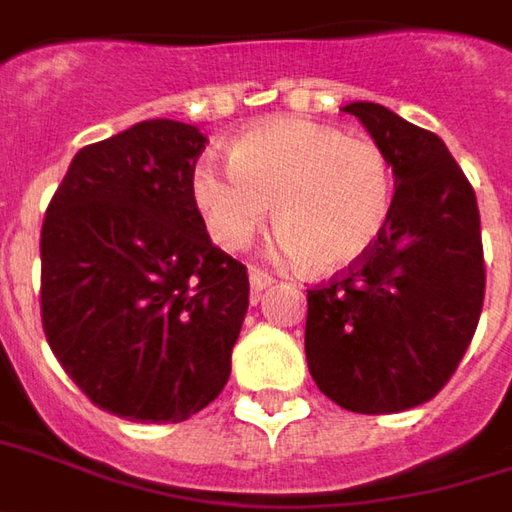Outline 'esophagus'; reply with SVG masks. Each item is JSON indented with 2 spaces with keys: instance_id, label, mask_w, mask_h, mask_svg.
<instances>
[{
  "instance_id": "1",
  "label": "esophagus",
  "mask_w": 512,
  "mask_h": 512,
  "mask_svg": "<svg viewBox=\"0 0 512 512\" xmlns=\"http://www.w3.org/2000/svg\"><path fill=\"white\" fill-rule=\"evenodd\" d=\"M248 278H250V295H253V298H259V295H262L267 287H273V281H276L270 273H264V270H259V267H250Z\"/></svg>"
}]
</instances>
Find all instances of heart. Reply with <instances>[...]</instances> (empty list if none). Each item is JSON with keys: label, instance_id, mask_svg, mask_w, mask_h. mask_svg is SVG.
Instances as JSON below:
<instances>
[{"label": "heart", "instance_id": "b5f03b06", "mask_svg": "<svg viewBox=\"0 0 512 512\" xmlns=\"http://www.w3.org/2000/svg\"><path fill=\"white\" fill-rule=\"evenodd\" d=\"M192 195L222 248L250 245L276 202L281 250L309 270H337L362 259L384 234L396 175L373 139L309 119H276L242 133L231 161L203 155Z\"/></svg>", "mask_w": 512, "mask_h": 512}]
</instances>
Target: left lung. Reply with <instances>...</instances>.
<instances>
[{"instance_id":"8db88e82","label":"left lung","mask_w":512,"mask_h":512,"mask_svg":"<svg viewBox=\"0 0 512 512\" xmlns=\"http://www.w3.org/2000/svg\"><path fill=\"white\" fill-rule=\"evenodd\" d=\"M390 155L393 214L343 278L309 290V373L343 410L418 407L457 370L477 331L485 262L477 195L440 136L376 102H348Z\"/></svg>"}]
</instances>
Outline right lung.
<instances>
[{"label": "right lung", "instance_id": "1", "mask_svg": "<svg viewBox=\"0 0 512 512\" xmlns=\"http://www.w3.org/2000/svg\"><path fill=\"white\" fill-rule=\"evenodd\" d=\"M206 136L147 119L74 155L41 228V320L100 410L178 424L231 376L248 270L214 248L192 195Z\"/></svg>", "mask_w": 512, "mask_h": 512}]
</instances>
